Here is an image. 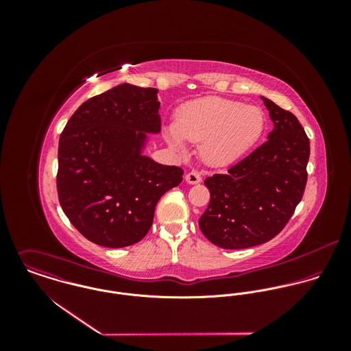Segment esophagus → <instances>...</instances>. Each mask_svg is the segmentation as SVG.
Wrapping results in <instances>:
<instances>
[{"instance_id":"obj_1","label":"esophagus","mask_w":351,"mask_h":351,"mask_svg":"<svg viewBox=\"0 0 351 351\" xmlns=\"http://www.w3.org/2000/svg\"><path fill=\"white\" fill-rule=\"evenodd\" d=\"M186 182H189V184H199L201 182V174L199 171H191V173H188L186 174Z\"/></svg>"}]
</instances>
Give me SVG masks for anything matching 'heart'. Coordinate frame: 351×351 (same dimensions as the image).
I'll list each match as a JSON object with an SVG mask.
<instances>
[{
	"label": "heart",
	"mask_w": 351,
	"mask_h": 351,
	"mask_svg": "<svg viewBox=\"0 0 351 351\" xmlns=\"http://www.w3.org/2000/svg\"><path fill=\"white\" fill-rule=\"evenodd\" d=\"M263 112L254 105L221 97L191 101L180 108L176 125L167 130L173 149L185 142L202 143L201 152L212 165H227L242 156L262 136Z\"/></svg>",
	"instance_id": "1"
}]
</instances>
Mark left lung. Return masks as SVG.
Returning <instances> with one entry per match:
<instances>
[{
    "label": "left lung",
    "instance_id": "obj_1",
    "mask_svg": "<svg viewBox=\"0 0 351 351\" xmlns=\"http://www.w3.org/2000/svg\"><path fill=\"white\" fill-rule=\"evenodd\" d=\"M262 100L274 123L269 139L227 173L204 182L210 200L199 226L221 249H247L277 237L305 191L309 139L292 112Z\"/></svg>",
    "mask_w": 351,
    "mask_h": 351
}]
</instances>
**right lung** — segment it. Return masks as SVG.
Here are the masks:
<instances>
[{
  "instance_id": "obj_1",
  "label": "right lung",
  "mask_w": 351,
  "mask_h": 351,
  "mask_svg": "<svg viewBox=\"0 0 351 351\" xmlns=\"http://www.w3.org/2000/svg\"><path fill=\"white\" fill-rule=\"evenodd\" d=\"M156 89L119 85L85 101L59 138L56 191L70 223L90 242L125 247L142 241L155 205L184 170L139 154L159 132Z\"/></svg>"
}]
</instances>
